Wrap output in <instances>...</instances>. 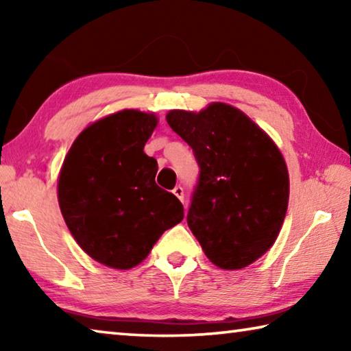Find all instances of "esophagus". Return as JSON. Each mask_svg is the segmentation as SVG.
I'll return each mask as SVG.
<instances>
[{
  "label": "esophagus",
  "mask_w": 351,
  "mask_h": 351,
  "mask_svg": "<svg viewBox=\"0 0 351 351\" xmlns=\"http://www.w3.org/2000/svg\"><path fill=\"white\" fill-rule=\"evenodd\" d=\"M173 193H175V197H178L181 201H184V189L181 186H176L173 189Z\"/></svg>",
  "instance_id": "34e87169"
}]
</instances>
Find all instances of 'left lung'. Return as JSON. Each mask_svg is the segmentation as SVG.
<instances>
[{
    "instance_id": "1",
    "label": "left lung",
    "mask_w": 351,
    "mask_h": 351,
    "mask_svg": "<svg viewBox=\"0 0 351 351\" xmlns=\"http://www.w3.org/2000/svg\"><path fill=\"white\" fill-rule=\"evenodd\" d=\"M165 119L199 165L190 230L218 268H246L274 245L287 215L289 178L280 150L228 104L199 112L171 110Z\"/></svg>"
}]
</instances>
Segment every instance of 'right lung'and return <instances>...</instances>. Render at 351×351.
I'll return each instance as SVG.
<instances>
[{
  "mask_svg": "<svg viewBox=\"0 0 351 351\" xmlns=\"http://www.w3.org/2000/svg\"><path fill=\"white\" fill-rule=\"evenodd\" d=\"M156 125L153 112L106 116L77 136L62 165L64 223L83 251L110 268H134L184 218L181 201L154 181L156 159L144 153Z\"/></svg>",
  "mask_w": 351,
  "mask_h": 351,
  "instance_id": "obj_1",
  "label": "right lung"
}]
</instances>
